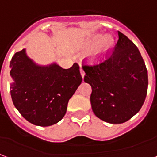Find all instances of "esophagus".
I'll use <instances>...</instances> for the list:
<instances>
[{"label":"esophagus","instance_id":"1","mask_svg":"<svg viewBox=\"0 0 157 157\" xmlns=\"http://www.w3.org/2000/svg\"><path fill=\"white\" fill-rule=\"evenodd\" d=\"M80 74H81V76H82V78L84 77V75H85V72H84V70H82V67L80 68Z\"/></svg>","mask_w":157,"mask_h":157}]
</instances>
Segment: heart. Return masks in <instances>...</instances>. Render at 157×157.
Returning <instances> with one entry per match:
<instances>
[{"label":"heart","mask_w":157,"mask_h":157,"mask_svg":"<svg viewBox=\"0 0 157 157\" xmlns=\"http://www.w3.org/2000/svg\"><path fill=\"white\" fill-rule=\"evenodd\" d=\"M102 38V35L96 34L92 36L87 42V46L89 47H92L99 43L101 40L102 41L101 42H101L99 46L94 50V52H92V54L91 55L92 59L94 61L100 60L102 57H104V56L106 55L107 52H109L111 47L113 46L114 42H113L112 37H110V36H106V37H104L103 40Z\"/></svg>","instance_id":"b5f03b06"}]
</instances>
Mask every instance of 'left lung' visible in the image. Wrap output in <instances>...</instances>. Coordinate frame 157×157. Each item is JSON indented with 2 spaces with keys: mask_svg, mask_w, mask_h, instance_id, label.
I'll return each mask as SVG.
<instances>
[{
  "mask_svg": "<svg viewBox=\"0 0 157 157\" xmlns=\"http://www.w3.org/2000/svg\"><path fill=\"white\" fill-rule=\"evenodd\" d=\"M115 50L98 65H84V82L92 87L90 97L97 117L122 124L140 110L148 86L145 63L131 40L118 31Z\"/></svg>",
  "mask_w": 157,
  "mask_h": 157,
  "instance_id": "obj_1",
  "label": "left lung"
}]
</instances>
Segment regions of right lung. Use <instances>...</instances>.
I'll return each instance as SVG.
<instances>
[{
    "instance_id": "obj_1",
    "label": "right lung",
    "mask_w": 157,
    "mask_h": 157,
    "mask_svg": "<svg viewBox=\"0 0 157 157\" xmlns=\"http://www.w3.org/2000/svg\"><path fill=\"white\" fill-rule=\"evenodd\" d=\"M10 68L14 106L25 120L42 127L61 120L69 100L82 80L77 63L70 69H63L56 63L42 66L27 56L25 49L13 56Z\"/></svg>"
}]
</instances>
